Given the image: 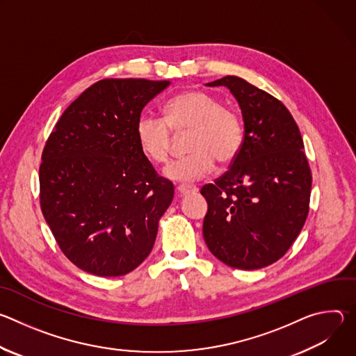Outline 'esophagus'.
<instances>
[{
    "label": "esophagus",
    "instance_id": "esophagus-1",
    "mask_svg": "<svg viewBox=\"0 0 356 356\" xmlns=\"http://www.w3.org/2000/svg\"><path fill=\"white\" fill-rule=\"evenodd\" d=\"M197 190H198L197 187H191V186H184V184H181V186H177V187H176V193H177V195H179V197L187 195V194H190V193H195Z\"/></svg>",
    "mask_w": 356,
    "mask_h": 356
}]
</instances>
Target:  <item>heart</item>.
Listing matches in <instances>:
<instances>
[{
	"instance_id": "obj_1",
	"label": "heart",
	"mask_w": 356,
	"mask_h": 356,
	"mask_svg": "<svg viewBox=\"0 0 356 356\" xmlns=\"http://www.w3.org/2000/svg\"><path fill=\"white\" fill-rule=\"evenodd\" d=\"M165 118L142 115L135 128L136 140L143 156L154 165L168 162L173 134L190 132L184 158L170 162L166 179L191 184L207 176L216 165L235 161L245 140V124L239 113L224 107L213 94L202 90H184L168 99Z\"/></svg>"
}]
</instances>
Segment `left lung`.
<instances>
[{
  "instance_id": "8db88e82",
  "label": "left lung",
  "mask_w": 356,
  "mask_h": 356,
  "mask_svg": "<svg viewBox=\"0 0 356 356\" xmlns=\"http://www.w3.org/2000/svg\"><path fill=\"white\" fill-rule=\"evenodd\" d=\"M225 86L245 124L242 149L229 170L201 187L209 210L202 235L225 265L253 270L279 261L307 220L312 170L300 129L280 99L236 76Z\"/></svg>"
}]
</instances>
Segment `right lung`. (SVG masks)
<instances>
[{
  "label": "right lung",
  "mask_w": 356,
  "mask_h": 356,
  "mask_svg": "<svg viewBox=\"0 0 356 356\" xmlns=\"http://www.w3.org/2000/svg\"><path fill=\"white\" fill-rule=\"evenodd\" d=\"M170 81L104 79L84 90L49 135L39 166L42 214L66 258L115 277L154 248L175 194L139 149L135 128Z\"/></svg>",
  "instance_id": "add662e5"
}]
</instances>
